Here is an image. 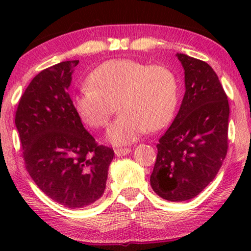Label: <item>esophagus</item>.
<instances>
[{
    "label": "esophagus",
    "instance_id": "1",
    "mask_svg": "<svg viewBox=\"0 0 251 251\" xmlns=\"http://www.w3.org/2000/svg\"><path fill=\"white\" fill-rule=\"evenodd\" d=\"M116 155L117 157H122V155H126L131 152V149L129 148H120V149H116Z\"/></svg>",
    "mask_w": 251,
    "mask_h": 251
}]
</instances>
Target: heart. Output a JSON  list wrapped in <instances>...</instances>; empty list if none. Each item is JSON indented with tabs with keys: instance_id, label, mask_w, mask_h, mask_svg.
I'll return each mask as SVG.
<instances>
[{
	"instance_id": "obj_1",
	"label": "heart",
	"mask_w": 251,
	"mask_h": 251,
	"mask_svg": "<svg viewBox=\"0 0 251 251\" xmlns=\"http://www.w3.org/2000/svg\"><path fill=\"white\" fill-rule=\"evenodd\" d=\"M179 97L176 74L166 66L114 59L94 68L86 86L73 97V108L83 123L102 128L118 108L120 116L108 129L116 145L137 140L146 131L165 127L175 116Z\"/></svg>"
}]
</instances>
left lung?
I'll list each match as a JSON object with an SVG mask.
<instances>
[{
    "instance_id": "8db88e82",
    "label": "left lung",
    "mask_w": 251,
    "mask_h": 251,
    "mask_svg": "<svg viewBox=\"0 0 251 251\" xmlns=\"http://www.w3.org/2000/svg\"><path fill=\"white\" fill-rule=\"evenodd\" d=\"M185 73L179 112L157 144L151 186L164 200L183 201L214 180L227 152L229 102L211 66L177 54Z\"/></svg>"
}]
</instances>
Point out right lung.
<instances>
[{
  "instance_id": "right-lung-1",
  "label": "right lung",
  "mask_w": 251,
  "mask_h": 251,
  "mask_svg": "<svg viewBox=\"0 0 251 251\" xmlns=\"http://www.w3.org/2000/svg\"><path fill=\"white\" fill-rule=\"evenodd\" d=\"M79 60L40 72L17 105L15 125L25 169L45 195L66 208L87 206L103 195L113 149L98 145L68 94Z\"/></svg>"
}]
</instances>
